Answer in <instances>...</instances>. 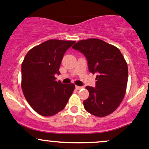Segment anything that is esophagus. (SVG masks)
<instances>
[{"label":"esophagus","instance_id":"obj_1","mask_svg":"<svg viewBox=\"0 0 149 149\" xmlns=\"http://www.w3.org/2000/svg\"><path fill=\"white\" fill-rule=\"evenodd\" d=\"M75 88H76L77 90H79V89H81V88H82V86H77V85H76V86H75Z\"/></svg>","mask_w":149,"mask_h":149}]
</instances>
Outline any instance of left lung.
<instances>
[{"label":"left lung","mask_w":149,"mask_h":149,"mask_svg":"<svg viewBox=\"0 0 149 149\" xmlns=\"http://www.w3.org/2000/svg\"><path fill=\"white\" fill-rule=\"evenodd\" d=\"M72 48L83 54L88 70L96 73L95 87L86 86L89 92L84 108L96 117H105L117 109L123 101L127 83V64L117 47L95 38L82 40Z\"/></svg>","instance_id":"obj_1"}]
</instances>
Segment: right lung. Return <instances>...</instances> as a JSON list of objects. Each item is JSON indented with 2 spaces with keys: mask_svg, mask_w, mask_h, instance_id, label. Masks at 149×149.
Masks as SVG:
<instances>
[{
  "mask_svg": "<svg viewBox=\"0 0 149 149\" xmlns=\"http://www.w3.org/2000/svg\"><path fill=\"white\" fill-rule=\"evenodd\" d=\"M75 41L49 40L29 50L22 64V88L26 100L42 116L64 109L74 90V84L56 80L66 51Z\"/></svg>",
  "mask_w": 149,
  "mask_h": 149,
  "instance_id": "add662e5",
  "label": "right lung"
}]
</instances>
